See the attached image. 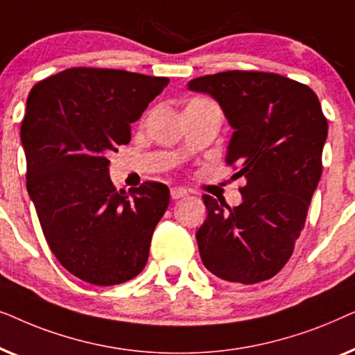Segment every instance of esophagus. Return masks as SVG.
Instances as JSON below:
<instances>
[{"mask_svg": "<svg viewBox=\"0 0 355 355\" xmlns=\"http://www.w3.org/2000/svg\"><path fill=\"white\" fill-rule=\"evenodd\" d=\"M187 196V191L182 187H171V198L173 200H179V198L186 197Z\"/></svg>", "mask_w": 355, "mask_h": 355, "instance_id": "esophagus-1", "label": "esophagus"}]
</instances>
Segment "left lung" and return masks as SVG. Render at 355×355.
Listing matches in <instances>:
<instances>
[{"label": "left lung", "instance_id": "left-lung-1", "mask_svg": "<svg viewBox=\"0 0 355 355\" xmlns=\"http://www.w3.org/2000/svg\"><path fill=\"white\" fill-rule=\"evenodd\" d=\"M218 101L232 128L226 163L244 178L242 203L203 196L197 231L205 268L230 283L270 279L293 255L322 176L328 135L312 89L273 72L227 71L187 84Z\"/></svg>", "mask_w": 355, "mask_h": 355}]
</instances>
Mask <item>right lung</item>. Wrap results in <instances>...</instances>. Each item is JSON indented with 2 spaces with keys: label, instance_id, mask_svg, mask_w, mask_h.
<instances>
[{
  "label": "right lung",
  "instance_id": "1",
  "mask_svg": "<svg viewBox=\"0 0 355 355\" xmlns=\"http://www.w3.org/2000/svg\"><path fill=\"white\" fill-rule=\"evenodd\" d=\"M168 84V77L72 67L28 94L21 125L27 192L51 252L85 283H125L147 265L169 189L144 182L118 192L106 153L130 142V124Z\"/></svg>",
  "mask_w": 355,
  "mask_h": 355
}]
</instances>
